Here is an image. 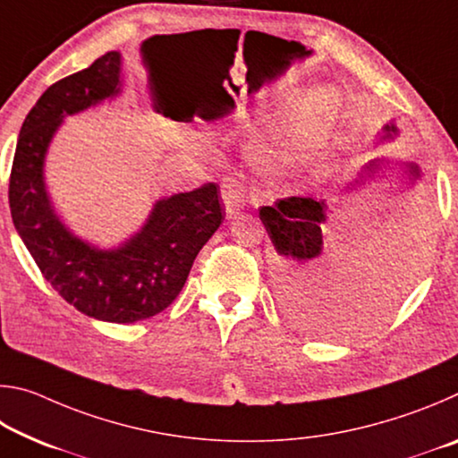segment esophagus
Masks as SVG:
<instances>
[{
    "mask_svg": "<svg viewBox=\"0 0 458 458\" xmlns=\"http://www.w3.org/2000/svg\"><path fill=\"white\" fill-rule=\"evenodd\" d=\"M222 199H224V210L226 216H236L244 208V191L240 188L236 180H226L222 185Z\"/></svg>",
    "mask_w": 458,
    "mask_h": 458,
    "instance_id": "esophagus-1",
    "label": "esophagus"
}]
</instances>
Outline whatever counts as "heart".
Here are the masks:
<instances>
[{"instance_id":"b5f03b06","label":"heart","mask_w":458,"mask_h":458,"mask_svg":"<svg viewBox=\"0 0 458 458\" xmlns=\"http://www.w3.org/2000/svg\"><path fill=\"white\" fill-rule=\"evenodd\" d=\"M339 98L331 90L307 92L286 111L275 135L262 147V159L273 169L289 167L311 155L335 121Z\"/></svg>"}]
</instances>
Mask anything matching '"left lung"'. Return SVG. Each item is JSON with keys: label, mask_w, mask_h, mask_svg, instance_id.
<instances>
[{"label": "left lung", "mask_w": 458, "mask_h": 458, "mask_svg": "<svg viewBox=\"0 0 458 458\" xmlns=\"http://www.w3.org/2000/svg\"><path fill=\"white\" fill-rule=\"evenodd\" d=\"M398 137L396 121H390L377 133L376 145L392 143ZM371 183H386L387 191L400 199L402 226L396 232V244L387 254L386 273L374 291L355 299H345L344 294L335 297L331 289L335 270L327 242L331 204L313 198H284L259 210L275 248L278 303L294 323L315 335L339 337L369 327L400 303L414 281V246L406 244V236L416 238L412 230L426 226L428 191L422 167L400 157H376L361 167L345 191L358 193ZM412 205L414 213L409 210Z\"/></svg>", "instance_id": "1"}]
</instances>
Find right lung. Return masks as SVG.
Segmentation results:
<instances>
[{
    "label": "right lung",
    "mask_w": 458,
    "mask_h": 458,
    "mask_svg": "<svg viewBox=\"0 0 458 458\" xmlns=\"http://www.w3.org/2000/svg\"><path fill=\"white\" fill-rule=\"evenodd\" d=\"M123 92L121 52H106L38 98L21 125L10 177V210L46 281L81 313L108 323L157 315L182 293L193 260L222 224L218 188L204 183L155 201L143 226L100 248L66 226L46 188V155L66 117Z\"/></svg>",
    "instance_id": "right-lung-1"
}]
</instances>
